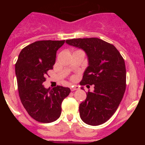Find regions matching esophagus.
<instances>
[{"mask_svg":"<svg viewBox=\"0 0 145 145\" xmlns=\"http://www.w3.org/2000/svg\"><path fill=\"white\" fill-rule=\"evenodd\" d=\"M78 88H79L78 86H71V87H70V90H71L72 91H73L78 90Z\"/></svg>","mask_w":145,"mask_h":145,"instance_id":"34e87169","label":"esophagus"}]
</instances>
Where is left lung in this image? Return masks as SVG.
Here are the masks:
<instances>
[{"label":"left lung","instance_id":"8db88e82","mask_svg":"<svg viewBox=\"0 0 145 145\" xmlns=\"http://www.w3.org/2000/svg\"><path fill=\"white\" fill-rule=\"evenodd\" d=\"M66 43L82 49L87 56L88 67L80 85L94 86L93 91H88L86 100L79 105L80 118L88 125L104 123L117 110L125 93L123 58L113 45L99 38L67 40Z\"/></svg>","mask_w":145,"mask_h":145}]
</instances>
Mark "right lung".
I'll return each instance as SVG.
<instances>
[{
  "instance_id": "right-lung-1",
  "label": "right lung",
  "mask_w": 145,
  "mask_h": 145,
  "mask_svg": "<svg viewBox=\"0 0 145 145\" xmlns=\"http://www.w3.org/2000/svg\"><path fill=\"white\" fill-rule=\"evenodd\" d=\"M65 40H39L23 48L15 65L20 100L29 116L40 123H52L59 118L61 102L70 89L42 85L48 70L53 69L57 50Z\"/></svg>"
}]
</instances>
